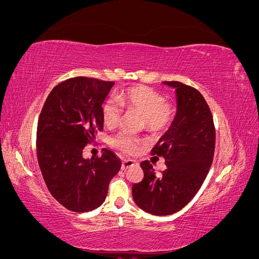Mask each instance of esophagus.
Returning a JSON list of instances; mask_svg holds the SVG:
<instances>
[{
	"mask_svg": "<svg viewBox=\"0 0 259 259\" xmlns=\"http://www.w3.org/2000/svg\"><path fill=\"white\" fill-rule=\"evenodd\" d=\"M135 165V161H133V160H124L123 162H122V170H126L127 168H130V167H132V166H134Z\"/></svg>",
	"mask_w": 259,
	"mask_h": 259,
	"instance_id": "obj_1",
	"label": "esophagus"
}]
</instances>
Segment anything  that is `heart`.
Masks as SVG:
<instances>
[{"label":"heart","mask_w":259,"mask_h":259,"mask_svg":"<svg viewBox=\"0 0 259 259\" xmlns=\"http://www.w3.org/2000/svg\"><path fill=\"white\" fill-rule=\"evenodd\" d=\"M115 100L125 110L143 114L147 128L151 131H165L173 122L174 106L164 99L161 93L147 86L131 88L117 94ZM117 105L108 100L103 106V120L108 127H115L121 122L122 111ZM112 145L125 154H134L142 146V140L128 133L121 132L112 138Z\"/></svg>","instance_id":"b5f03b06"}]
</instances>
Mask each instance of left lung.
<instances>
[{
  "label": "left lung",
  "instance_id": "left-lung-1",
  "mask_svg": "<svg viewBox=\"0 0 259 259\" xmlns=\"http://www.w3.org/2000/svg\"><path fill=\"white\" fill-rule=\"evenodd\" d=\"M177 113L151 154L165 159L166 169L156 175L149 161L140 163L144 178L132 188L136 204L152 215L174 214L189 203L213 163L216 132L213 115L202 94L177 81Z\"/></svg>",
  "mask_w": 259,
  "mask_h": 259
}]
</instances>
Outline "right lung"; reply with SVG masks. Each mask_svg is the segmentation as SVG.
I'll use <instances>...</instances> for the list:
<instances>
[{
	"label": "right lung",
	"instance_id": "right-lung-1",
	"mask_svg": "<svg viewBox=\"0 0 259 259\" xmlns=\"http://www.w3.org/2000/svg\"><path fill=\"white\" fill-rule=\"evenodd\" d=\"M114 82L76 76L55 86L46 98L36 130V156L46 187L67 209L85 213L106 200L121 160L106 149L85 160L83 149L104 128L101 105Z\"/></svg>",
	"mask_w": 259,
	"mask_h": 259
}]
</instances>
